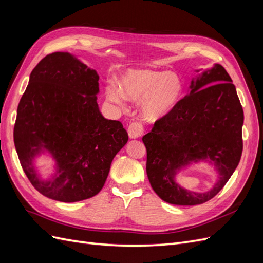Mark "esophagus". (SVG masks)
<instances>
[{
  "mask_svg": "<svg viewBox=\"0 0 263 263\" xmlns=\"http://www.w3.org/2000/svg\"><path fill=\"white\" fill-rule=\"evenodd\" d=\"M127 132H128V135L129 137L135 139V138H139L142 136V134H144V126H142V124L140 122H132L128 126V129H127Z\"/></svg>",
  "mask_w": 263,
  "mask_h": 263,
  "instance_id": "1",
  "label": "esophagus"
}]
</instances>
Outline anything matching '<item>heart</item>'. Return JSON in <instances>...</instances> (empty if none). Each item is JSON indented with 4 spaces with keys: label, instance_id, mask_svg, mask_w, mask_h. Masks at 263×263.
I'll list each match as a JSON object with an SVG mask.
<instances>
[{
    "label": "heart",
    "instance_id": "obj_1",
    "mask_svg": "<svg viewBox=\"0 0 263 263\" xmlns=\"http://www.w3.org/2000/svg\"><path fill=\"white\" fill-rule=\"evenodd\" d=\"M119 86L121 89L115 84L107 86V99L121 107L125 106L126 98L140 100L141 113L149 121L169 113L183 93V83L178 74L147 68L128 70L122 76Z\"/></svg>",
    "mask_w": 263,
    "mask_h": 263
}]
</instances>
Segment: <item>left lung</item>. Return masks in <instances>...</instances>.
Wrapping results in <instances>:
<instances>
[{
  "instance_id": "left-lung-1",
  "label": "left lung",
  "mask_w": 263,
  "mask_h": 263,
  "mask_svg": "<svg viewBox=\"0 0 263 263\" xmlns=\"http://www.w3.org/2000/svg\"><path fill=\"white\" fill-rule=\"evenodd\" d=\"M190 94L157 119L142 137L147 149V176L159 197L174 205L210 201L225 186L242 154L243 110L225 68L215 65L192 80ZM210 158L220 180L206 194L182 189L174 181L189 163Z\"/></svg>"
}]
</instances>
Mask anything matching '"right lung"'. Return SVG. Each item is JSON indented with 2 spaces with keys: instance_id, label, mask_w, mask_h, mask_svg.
Listing matches in <instances>:
<instances>
[{
  "instance_id": "obj_1",
  "label": "right lung",
  "mask_w": 263,
  "mask_h": 263,
  "mask_svg": "<svg viewBox=\"0 0 263 263\" xmlns=\"http://www.w3.org/2000/svg\"><path fill=\"white\" fill-rule=\"evenodd\" d=\"M99 74L68 52L47 54L31 71L17 107L14 144L22 168L43 195L60 202L97 195L114 157L128 140L122 123L102 116ZM43 148L58 162L52 180L36 177L32 159Z\"/></svg>"
}]
</instances>
